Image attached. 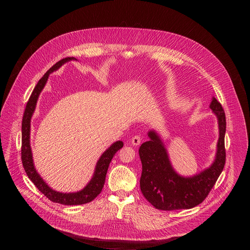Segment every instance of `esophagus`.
<instances>
[{
	"mask_svg": "<svg viewBox=\"0 0 250 250\" xmlns=\"http://www.w3.org/2000/svg\"><path fill=\"white\" fill-rule=\"evenodd\" d=\"M141 142V137L139 135H134L131 139H130V144L133 146H137L140 145Z\"/></svg>",
	"mask_w": 250,
	"mask_h": 250,
	"instance_id": "obj_1",
	"label": "esophagus"
}]
</instances>
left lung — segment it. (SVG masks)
I'll return each instance as SVG.
<instances>
[{
    "label": "left lung",
    "instance_id": "8db88e82",
    "mask_svg": "<svg viewBox=\"0 0 250 250\" xmlns=\"http://www.w3.org/2000/svg\"><path fill=\"white\" fill-rule=\"evenodd\" d=\"M209 109L218 119L217 151L212 163L199 173L193 176H182L177 173L172 166L164 141L155 129L147 132L149 140L139 147L142 164L140 190L156 208L173 210L198 206L206 199L224 170L226 115L215 97L211 98Z\"/></svg>",
    "mask_w": 250,
    "mask_h": 250
}]
</instances>
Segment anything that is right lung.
I'll use <instances>...</instances> for the list:
<instances>
[{
	"instance_id": "add662e5",
	"label": "right lung",
	"mask_w": 250,
	"mask_h": 250,
	"mask_svg": "<svg viewBox=\"0 0 250 250\" xmlns=\"http://www.w3.org/2000/svg\"><path fill=\"white\" fill-rule=\"evenodd\" d=\"M72 60H77V59L75 57H67L58 61L42 76V78L39 81L37 86L34 87L29 97V100L26 104L25 110H24L22 123H21V161H22V165L26 175L28 176L30 181L37 186V188L50 201L61 204V205H67V206L87 204L93 201L101 193L104 184L105 175H106V171H108L109 165L114 155L117 153V151L124 146V142L122 140H118L114 142L108 149L104 150V152L100 156L99 160L96 163V167H95L94 174L91 178V180L82 190L78 192L62 193V192L53 190L47 185V183L42 179V177L39 174L37 169H35L33 158H32L31 147H30L31 118L33 116L35 108H37V103H38L39 97L47 83L49 74L54 72V71H57L63 64Z\"/></svg>"
}]
</instances>
